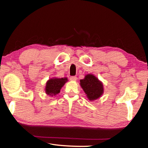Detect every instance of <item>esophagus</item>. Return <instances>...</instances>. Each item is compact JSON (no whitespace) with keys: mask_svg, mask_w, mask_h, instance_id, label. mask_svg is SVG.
Listing matches in <instances>:
<instances>
[{"mask_svg":"<svg viewBox=\"0 0 148 148\" xmlns=\"http://www.w3.org/2000/svg\"><path fill=\"white\" fill-rule=\"evenodd\" d=\"M70 79L71 80V81H76L77 80V77L76 76H71L70 77Z\"/></svg>","mask_w":148,"mask_h":148,"instance_id":"1","label":"esophagus"}]
</instances>
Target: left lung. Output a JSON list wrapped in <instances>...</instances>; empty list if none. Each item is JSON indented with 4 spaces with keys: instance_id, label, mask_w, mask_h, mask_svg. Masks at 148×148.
Masks as SVG:
<instances>
[{
    "instance_id": "1",
    "label": "left lung",
    "mask_w": 148,
    "mask_h": 148,
    "mask_svg": "<svg viewBox=\"0 0 148 148\" xmlns=\"http://www.w3.org/2000/svg\"><path fill=\"white\" fill-rule=\"evenodd\" d=\"M79 82L80 86L90 101L97 100L104 93L103 84L93 74L86 75L84 78L80 79Z\"/></svg>"
}]
</instances>
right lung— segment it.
Here are the masks:
<instances>
[{
    "instance_id": "obj_1",
    "label": "right lung",
    "mask_w": 148,
    "mask_h": 148,
    "mask_svg": "<svg viewBox=\"0 0 148 148\" xmlns=\"http://www.w3.org/2000/svg\"><path fill=\"white\" fill-rule=\"evenodd\" d=\"M67 82H68L67 77L58 78V77H53L50 78L46 82L45 92L46 95L51 97L56 96L59 93L61 88Z\"/></svg>"
}]
</instances>
